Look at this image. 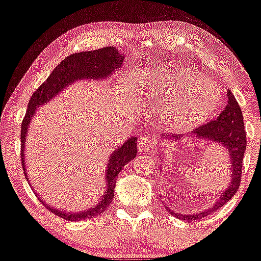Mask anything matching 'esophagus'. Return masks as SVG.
<instances>
[{"label": "esophagus", "mask_w": 261, "mask_h": 261, "mask_svg": "<svg viewBox=\"0 0 261 261\" xmlns=\"http://www.w3.org/2000/svg\"><path fill=\"white\" fill-rule=\"evenodd\" d=\"M154 139L150 136H147V137H142L139 141V152L141 153H147L149 152L150 149H153V147H154Z\"/></svg>", "instance_id": "34e87169"}]
</instances>
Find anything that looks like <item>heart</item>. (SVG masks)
Listing matches in <instances>:
<instances>
[{
	"instance_id": "1",
	"label": "heart",
	"mask_w": 261,
	"mask_h": 261,
	"mask_svg": "<svg viewBox=\"0 0 261 261\" xmlns=\"http://www.w3.org/2000/svg\"><path fill=\"white\" fill-rule=\"evenodd\" d=\"M156 105L165 111V121L172 131L186 133L203 124L220 105L219 87L194 71H181L153 85Z\"/></svg>"
}]
</instances>
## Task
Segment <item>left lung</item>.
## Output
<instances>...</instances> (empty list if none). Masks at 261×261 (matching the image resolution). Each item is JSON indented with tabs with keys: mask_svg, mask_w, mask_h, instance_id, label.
Masks as SVG:
<instances>
[{
	"mask_svg": "<svg viewBox=\"0 0 261 261\" xmlns=\"http://www.w3.org/2000/svg\"><path fill=\"white\" fill-rule=\"evenodd\" d=\"M162 136L164 140H170L171 143L180 142L184 137H187L178 136V135L175 134L170 135L168 133L163 134ZM190 137L193 140H210L214 143L221 144L222 147L227 149V153L231 159V182L228 184L227 188L222 192L220 199L212 208L204 210L199 214L184 215L180 214V213L172 212L171 209L168 208L169 213L172 216H176L180 220H198V219L205 218L206 215L212 214L215 210L220 209L224 204L227 203L236 194L238 187H240L242 177V163H243L244 150H246L247 147V137L241 107L238 106L237 100L232 95L231 91H227V106L221 112V114L216 118V120L209 121L205 125L198 126L196 130L192 131Z\"/></svg>",
	"mask_w": 261,
	"mask_h": 261,
	"instance_id": "left-lung-1",
	"label": "left lung"
}]
</instances>
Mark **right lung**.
I'll use <instances>...</instances> for the list:
<instances>
[{"mask_svg":"<svg viewBox=\"0 0 261 261\" xmlns=\"http://www.w3.org/2000/svg\"><path fill=\"white\" fill-rule=\"evenodd\" d=\"M124 61V55L115 49L114 47H105V48L96 49V51H86L80 53H74L59 63L51 75L47 77V80L37 89L34 95L31 96L28 106V111L25 113V117L21 122V164H23L25 176L28 181L29 177L27 175L25 169V142H27L28 127L30 126V122L35 115L36 109L39 106L47 105L48 100L56 97L67 89L69 85L79 80H102L107 79L108 76L118 70L121 67ZM137 137H130L126 142L119 147L114 153L109 156L108 165L106 170V191L105 196L99 199V203L96 204L92 208H89L84 212L70 213L64 212L62 209H57L52 206L51 204H45L47 209H49L53 214L58 215L59 218L65 219L68 221H79L85 219L95 218V216L102 214L108 208L109 204L114 198L113 193L115 190L118 175L120 174L125 165L128 162L134 161L137 153Z\"/></svg>","mask_w":261,"mask_h":261,"instance_id":"right-lung-1","label":"right lung"}]
</instances>
